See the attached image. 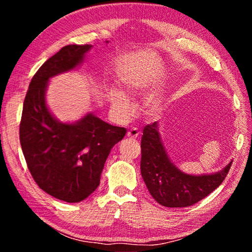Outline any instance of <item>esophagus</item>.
<instances>
[{
  "label": "esophagus",
  "mask_w": 252,
  "mask_h": 252,
  "mask_svg": "<svg viewBox=\"0 0 252 252\" xmlns=\"http://www.w3.org/2000/svg\"><path fill=\"white\" fill-rule=\"evenodd\" d=\"M126 135L129 136V138H132V139H136V138H139V135H140V131L136 129V127H131V129L127 131V133H126Z\"/></svg>",
  "instance_id": "1"
}]
</instances>
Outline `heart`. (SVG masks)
I'll return each instance as SVG.
<instances>
[{"label":"heart","mask_w":252,"mask_h":252,"mask_svg":"<svg viewBox=\"0 0 252 252\" xmlns=\"http://www.w3.org/2000/svg\"><path fill=\"white\" fill-rule=\"evenodd\" d=\"M126 89L129 93L131 94H134V93H138L140 91H143L146 89V84H144L142 81H131L126 84ZM111 105H112V109L116 113L121 117H126L129 116L131 111V102L125 93L114 90L111 93Z\"/></svg>","instance_id":"obj_1"}]
</instances>
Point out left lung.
Returning <instances> with one entry per match:
<instances>
[{"label":"left lung","instance_id":"left-lung-1","mask_svg":"<svg viewBox=\"0 0 252 252\" xmlns=\"http://www.w3.org/2000/svg\"><path fill=\"white\" fill-rule=\"evenodd\" d=\"M231 162L221 171L191 176L180 171L165 152L158 123L144 126L141 139V174L158 203L169 208L189 207L215 191L227 177Z\"/></svg>","mask_w":252,"mask_h":252}]
</instances>
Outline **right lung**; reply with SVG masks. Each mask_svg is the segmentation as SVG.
Masks as SVG:
<instances>
[{
  "mask_svg": "<svg viewBox=\"0 0 252 252\" xmlns=\"http://www.w3.org/2000/svg\"><path fill=\"white\" fill-rule=\"evenodd\" d=\"M90 49L89 44L66 45L46 60L29 85L20 123L21 147L34 181L70 203L87 199L99 187L111 149L126 132L92 113L75 123L59 122L46 106L49 80L73 70Z\"/></svg>",
  "mask_w": 252,
  "mask_h": 252,
  "instance_id": "1",
  "label": "right lung"
}]
</instances>
